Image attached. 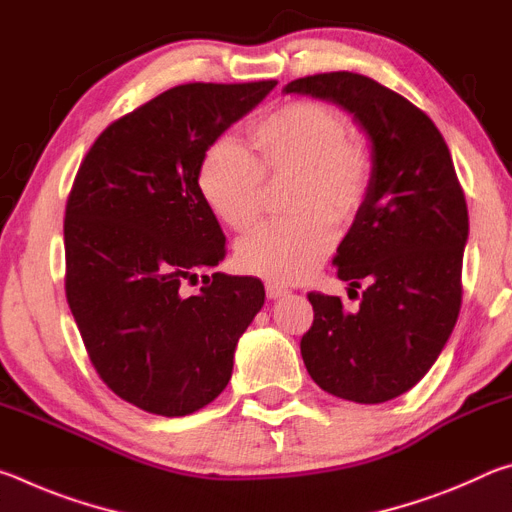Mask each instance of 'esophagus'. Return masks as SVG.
Returning a JSON list of instances; mask_svg holds the SVG:
<instances>
[{"label": "esophagus", "mask_w": 512, "mask_h": 512, "mask_svg": "<svg viewBox=\"0 0 512 512\" xmlns=\"http://www.w3.org/2000/svg\"><path fill=\"white\" fill-rule=\"evenodd\" d=\"M287 293H289V289L280 287V284H275V282H266V296L271 298V300H275V298H282V296H287Z\"/></svg>", "instance_id": "obj_1"}]
</instances>
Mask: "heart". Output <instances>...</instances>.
Listing matches in <instances>:
<instances>
[{"label": "heart", "instance_id": "obj_1", "mask_svg": "<svg viewBox=\"0 0 512 512\" xmlns=\"http://www.w3.org/2000/svg\"><path fill=\"white\" fill-rule=\"evenodd\" d=\"M253 155L232 137H216L196 171L203 203L225 228L246 232L262 212L264 178L293 173L284 192L289 216L239 241L237 266L271 282H298L332 253L339 225L352 223L375 185V158L332 103L296 99L250 124Z\"/></svg>", "mask_w": 512, "mask_h": 512}]
</instances>
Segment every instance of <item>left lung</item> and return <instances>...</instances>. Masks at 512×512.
<instances>
[{
  "instance_id": "obj_1",
  "label": "left lung",
  "mask_w": 512,
  "mask_h": 512,
  "mask_svg": "<svg viewBox=\"0 0 512 512\" xmlns=\"http://www.w3.org/2000/svg\"><path fill=\"white\" fill-rule=\"evenodd\" d=\"M284 92L354 112L375 158L368 203L334 259L350 291L366 284L359 309L307 293L314 323L300 341L302 361L327 393L359 404L388 402L427 375L461 311L470 221L452 153L418 106L368 76L314 74Z\"/></svg>"
}]
</instances>
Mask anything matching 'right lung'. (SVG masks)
I'll list each match as a JSON object with an SVG mask.
<instances>
[{
	"mask_svg": "<svg viewBox=\"0 0 512 512\" xmlns=\"http://www.w3.org/2000/svg\"><path fill=\"white\" fill-rule=\"evenodd\" d=\"M277 81L185 83L90 146L65 205V296L97 375L155 415H189L228 386L264 305L257 277L203 275L225 237L196 185L203 153Z\"/></svg>",
	"mask_w": 512,
	"mask_h": 512,
	"instance_id": "right-lung-1",
	"label": "right lung"
}]
</instances>
